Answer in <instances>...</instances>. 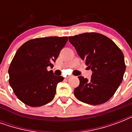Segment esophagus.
<instances>
[{
    "label": "esophagus",
    "mask_w": 132,
    "mask_h": 132,
    "mask_svg": "<svg viewBox=\"0 0 132 132\" xmlns=\"http://www.w3.org/2000/svg\"><path fill=\"white\" fill-rule=\"evenodd\" d=\"M72 75H67V77H66V78L68 79V78H70V77H72Z\"/></svg>",
    "instance_id": "34e87169"
}]
</instances>
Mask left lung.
Instances as JSON below:
<instances>
[{
	"instance_id": "obj_1",
	"label": "left lung",
	"mask_w": 132,
	"mask_h": 132,
	"mask_svg": "<svg viewBox=\"0 0 132 132\" xmlns=\"http://www.w3.org/2000/svg\"><path fill=\"white\" fill-rule=\"evenodd\" d=\"M68 39L92 72L90 80L78 77L80 83L74 90L75 96L88 104L105 103L123 81L126 68L123 52L112 40L97 33H85Z\"/></svg>"
}]
</instances>
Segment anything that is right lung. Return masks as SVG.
Listing matches in <instances>:
<instances>
[{
	"mask_svg": "<svg viewBox=\"0 0 132 132\" xmlns=\"http://www.w3.org/2000/svg\"><path fill=\"white\" fill-rule=\"evenodd\" d=\"M68 37L36 38L25 42L18 49L8 70L9 84L22 102L40 107L51 102L58 83L64 77L56 76L53 63L66 45Z\"/></svg>",
	"mask_w": 132,
	"mask_h": 132,
	"instance_id": "right-lung-1",
	"label": "right lung"
}]
</instances>
